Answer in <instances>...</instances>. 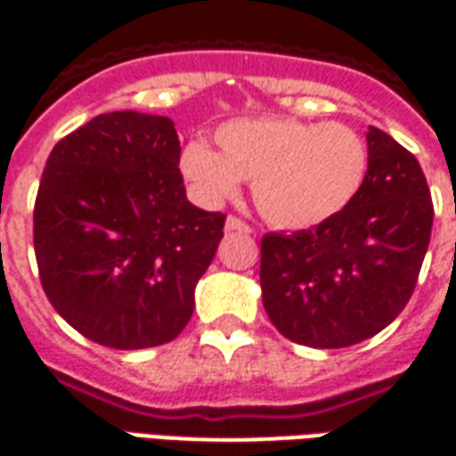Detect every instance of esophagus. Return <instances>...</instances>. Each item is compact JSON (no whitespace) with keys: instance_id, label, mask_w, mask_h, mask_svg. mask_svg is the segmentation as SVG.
<instances>
[{"instance_id":"34e87169","label":"esophagus","mask_w":456,"mask_h":456,"mask_svg":"<svg viewBox=\"0 0 456 456\" xmlns=\"http://www.w3.org/2000/svg\"><path fill=\"white\" fill-rule=\"evenodd\" d=\"M224 232H239V234H251L254 229L248 227L246 222H241L239 217H227V222H224Z\"/></svg>"}]
</instances>
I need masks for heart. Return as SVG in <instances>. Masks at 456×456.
<instances>
[{
	"mask_svg": "<svg viewBox=\"0 0 456 456\" xmlns=\"http://www.w3.org/2000/svg\"><path fill=\"white\" fill-rule=\"evenodd\" d=\"M219 151L191 142L181 174L205 205H219L251 181L261 217L278 229H314L348 210L370 171L365 137L343 123L297 118L229 120L215 133Z\"/></svg>",
	"mask_w": 456,
	"mask_h": 456,
	"instance_id": "b5f03b06",
	"label": "heart"
}]
</instances>
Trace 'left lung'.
Instances as JSON below:
<instances>
[{
	"mask_svg": "<svg viewBox=\"0 0 456 456\" xmlns=\"http://www.w3.org/2000/svg\"><path fill=\"white\" fill-rule=\"evenodd\" d=\"M370 171L348 210L314 229L265 234L263 306L285 338L348 348L387 329L413 295L433 229L423 168L379 127Z\"/></svg>",
	"mask_w": 456,
	"mask_h": 456,
	"instance_id": "left-lung-1",
	"label": "left lung"
}]
</instances>
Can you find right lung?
Masks as SVG:
<instances>
[{
  "mask_svg": "<svg viewBox=\"0 0 456 456\" xmlns=\"http://www.w3.org/2000/svg\"><path fill=\"white\" fill-rule=\"evenodd\" d=\"M167 116L103 113L50 151L33 246L50 305L99 346L140 350L183 331L224 215L185 198Z\"/></svg>",
  "mask_w": 456,
  "mask_h": 456,
  "instance_id": "right-lung-1",
  "label": "right lung"
}]
</instances>
